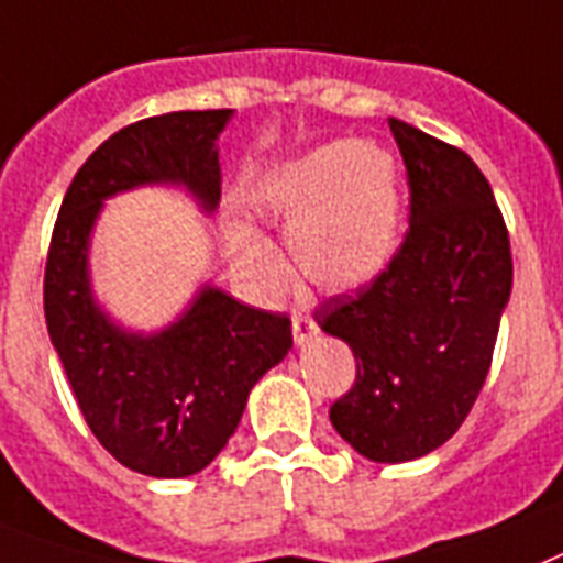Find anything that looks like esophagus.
<instances>
[{
	"label": "esophagus",
	"mask_w": 563,
	"mask_h": 563,
	"mask_svg": "<svg viewBox=\"0 0 563 563\" xmlns=\"http://www.w3.org/2000/svg\"><path fill=\"white\" fill-rule=\"evenodd\" d=\"M291 335H295V344H306L309 338L318 335V323L306 314H291Z\"/></svg>",
	"instance_id": "1"
}]
</instances>
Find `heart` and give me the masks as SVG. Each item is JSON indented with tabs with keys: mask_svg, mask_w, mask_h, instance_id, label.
<instances>
[{
	"mask_svg": "<svg viewBox=\"0 0 563 563\" xmlns=\"http://www.w3.org/2000/svg\"><path fill=\"white\" fill-rule=\"evenodd\" d=\"M245 202L289 225L295 266L323 291L358 289L385 272L399 249V164L378 144L332 141L272 164L251 178ZM231 257L242 274L274 289L283 260L266 236L249 225H228Z\"/></svg>",
	"mask_w": 563,
	"mask_h": 563,
	"instance_id": "b5f03b06",
	"label": "heart"
}]
</instances>
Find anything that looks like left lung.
I'll return each instance as SVG.
<instances>
[{"mask_svg":"<svg viewBox=\"0 0 563 563\" xmlns=\"http://www.w3.org/2000/svg\"><path fill=\"white\" fill-rule=\"evenodd\" d=\"M390 132L408 167V234L369 286L314 309L358 364L332 428L373 463H408L454 437L511 295L509 231L477 164L396 118Z\"/></svg>","mask_w":563,"mask_h":563,"instance_id":"left-lung-1","label":"left lung"}]
</instances>
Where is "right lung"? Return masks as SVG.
I'll list each match as a JSON object with an SVG mask.
<instances>
[{
    "label": "right lung",
    "instance_id": "add662e5",
    "mask_svg": "<svg viewBox=\"0 0 563 563\" xmlns=\"http://www.w3.org/2000/svg\"><path fill=\"white\" fill-rule=\"evenodd\" d=\"M234 109L167 112L123 126L59 205L45 263V323L86 424L118 463L147 477H190L234 437L251 387L291 350L286 314L202 286L158 332L118 327L91 295L89 240L109 196L178 185L213 213L219 132Z\"/></svg>",
    "mask_w": 563,
    "mask_h": 563
}]
</instances>
